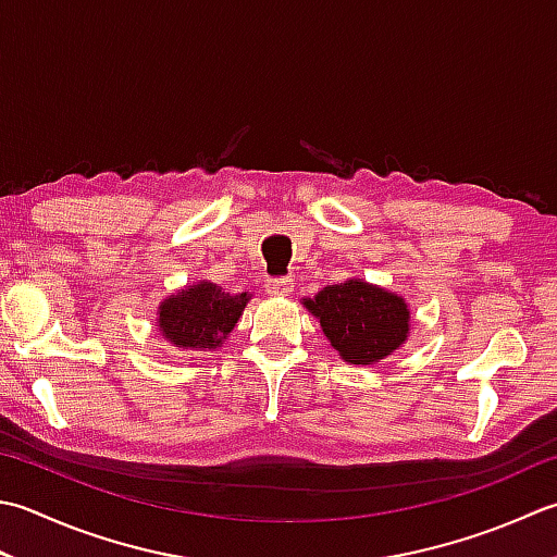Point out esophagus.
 <instances>
[{"mask_svg":"<svg viewBox=\"0 0 557 557\" xmlns=\"http://www.w3.org/2000/svg\"><path fill=\"white\" fill-rule=\"evenodd\" d=\"M265 292L270 294V297H289V294L294 292V280H289V277L268 280Z\"/></svg>","mask_w":557,"mask_h":557,"instance_id":"esophagus-1","label":"esophagus"}]
</instances>
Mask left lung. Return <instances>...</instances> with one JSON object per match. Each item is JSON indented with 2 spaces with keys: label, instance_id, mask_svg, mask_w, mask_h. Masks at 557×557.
<instances>
[{
  "label": "left lung",
  "instance_id": "1",
  "mask_svg": "<svg viewBox=\"0 0 557 557\" xmlns=\"http://www.w3.org/2000/svg\"><path fill=\"white\" fill-rule=\"evenodd\" d=\"M304 307L321 321V329L345 362L374 364L408 341L410 309L398 294L345 280L323 287Z\"/></svg>",
  "mask_w": 557,
  "mask_h": 557
}]
</instances>
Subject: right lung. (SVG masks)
Masks as SVG:
<instances>
[{
    "label": "right lung",
    "mask_w": 557,
    "mask_h": 557,
    "mask_svg": "<svg viewBox=\"0 0 557 557\" xmlns=\"http://www.w3.org/2000/svg\"><path fill=\"white\" fill-rule=\"evenodd\" d=\"M248 299V292L232 294L214 282L200 280L198 285L178 289L161 301L159 331L173 347L214 350L234 331Z\"/></svg>",
    "instance_id": "obj_1"
}]
</instances>
